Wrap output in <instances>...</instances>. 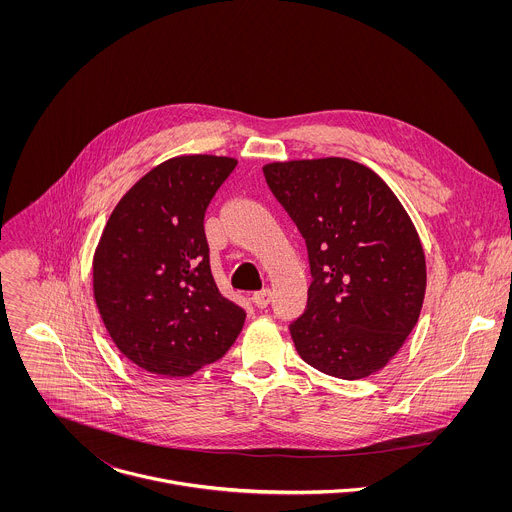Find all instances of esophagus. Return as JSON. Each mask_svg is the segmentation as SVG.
<instances>
[{"instance_id":"34e87169","label":"esophagus","mask_w":512,"mask_h":512,"mask_svg":"<svg viewBox=\"0 0 512 512\" xmlns=\"http://www.w3.org/2000/svg\"><path fill=\"white\" fill-rule=\"evenodd\" d=\"M254 303L262 309V307H268V303L272 301V290H262V292H256L252 295Z\"/></svg>"}]
</instances>
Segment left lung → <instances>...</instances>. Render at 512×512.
<instances>
[{
	"label": "left lung",
	"mask_w": 512,
	"mask_h": 512,
	"mask_svg": "<svg viewBox=\"0 0 512 512\" xmlns=\"http://www.w3.org/2000/svg\"><path fill=\"white\" fill-rule=\"evenodd\" d=\"M266 181L307 242L313 282L290 325L307 365L359 380L388 365L420 319L426 254L394 191L347 157L272 161Z\"/></svg>",
	"instance_id": "left-lung-1"
}]
</instances>
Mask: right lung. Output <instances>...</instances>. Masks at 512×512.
<instances>
[{
  "instance_id": "right-lung-1",
  "label": "right lung",
  "mask_w": 512,
  "mask_h": 512,
  "mask_svg": "<svg viewBox=\"0 0 512 512\" xmlns=\"http://www.w3.org/2000/svg\"><path fill=\"white\" fill-rule=\"evenodd\" d=\"M226 155H177L132 185L92 258V292L120 353L161 376L219 361L246 313L217 288L205 211L236 167Z\"/></svg>"
}]
</instances>
